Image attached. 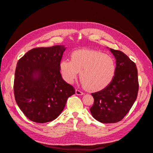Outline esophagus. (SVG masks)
<instances>
[{"instance_id": "esophagus-1", "label": "esophagus", "mask_w": 153, "mask_h": 153, "mask_svg": "<svg viewBox=\"0 0 153 153\" xmlns=\"http://www.w3.org/2000/svg\"><path fill=\"white\" fill-rule=\"evenodd\" d=\"M75 94L78 96H82V95H84V92H82V91L78 90V89H76L75 90Z\"/></svg>"}]
</instances>
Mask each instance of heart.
I'll return each instance as SVG.
<instances>
[{"label": "heart", "instance_id": "heart-1", "mask_svg": "<svg viewBox=\"0 0 153 153\" xmlns=\"http://www.w3.org/2000/svg\"><path fill=\"white\" fill-rule=\"evenodd\" d=\"M62 76L73 84L80 72V78L87 91L103 89L112 80L115 71L114 59L98 50L84 48L74 51L71 61L64 59L60 63Z\"/></svg>", "mask_w": 153, "mask_h": 153}]
</instances>
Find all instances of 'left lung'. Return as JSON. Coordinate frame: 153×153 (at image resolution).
I'll return each instance as SVG.
<instances>
[{"label": "left lung", "instance_id": "8db88e82", "mask_svg": "<svg viewBox=\"0 0 153 153\" xmlns=\"http://www.w3.org/2000/svg\"><path fill=\"white\" fill-rule=\"evenodd\" d=\"M116 60L112 80L103 89L92 93L94 102L91 114L102 123L119 122L125 117L137 98L138 71L136 64L121 51L110 48Z\"/></svg>", "mask_w": 153, "mask_h": 153}]
</instances>
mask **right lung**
Segmentation results:
<instances>
[{
	"label": "right lung",
	"instance_id": "add662e5",
	"mask_svg": "<svg viewBox=\"0 0 153 153\" xmlns=\"http://www.w3.org/2000/svg\"><path fill=\"white\" fill-rule=\"evenodd\" d=\"M64 45L35 48L16 64L14 94L16 103L30 121L45 123L61 114L74 87L63 80L60 63Z\"/></svg>",
	"mask_w": 153,
	"mask_h": 153
}]
</instances>
